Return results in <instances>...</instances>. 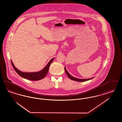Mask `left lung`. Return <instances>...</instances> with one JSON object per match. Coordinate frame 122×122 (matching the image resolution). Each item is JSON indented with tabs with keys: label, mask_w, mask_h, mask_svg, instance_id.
Segmentation results:
<instances>
[{
	"label": "left lung",
	"mask_w": 122,
	"mask_h": 122,
	"mask_svg": "<svg viewBox=\"0 0 122 122\" xmlns=\"http://www.w3.org/2000/svg\"><path fill=\"white\" fill-rule=\"evenodd\" d=\"M64 70L65 71V72L67 74V76H68V77L70 78V79L73 80V81H78V82H84V81H89V80H90L92 79H93V78H90V79H78V78H76L75 77L72 76H71L70 75V74L69 73V72L67 71V70H66V69L65 68H65H64Z\"/></svg>",
	"instance_id": "1"
}]
</instances>
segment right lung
<instances>
[{
	"label": "right lung",
	"mask_w": 122,
	"mask_h": 122,
	"mask_svg": "<svg viewBox=\"0 0 122 122\" xmlns=\"http://www.w3.org/2000/svg\"><path fill=\"white\" fill-rule=\"evenodd\" d=\"M54 58L51 59L48 63L47 64L46 66L41 71L36 72H30V73H26L22 72L19 70L14 66L12 60H11L12 65L13 66V68L18 74L21 77H23L25 79L30 80V81H39L43 79L47 74V72L49 70V68L50 65V64L52 63L53 59Z\"/></svg>",
	"instance_id": "add662e5"
}]
</instances>
